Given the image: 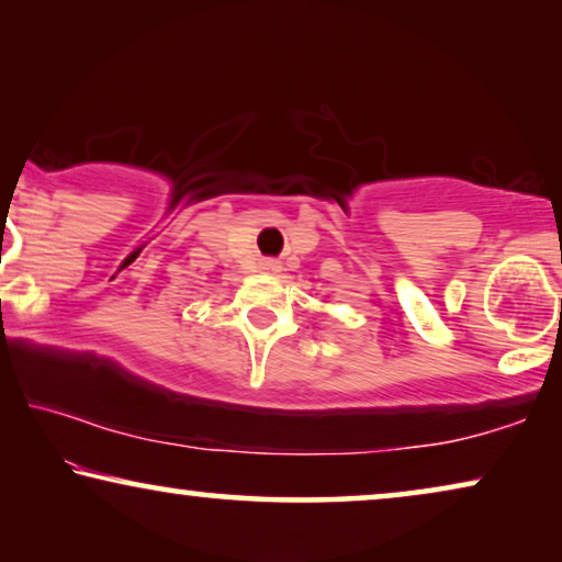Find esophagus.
I'll return each mask as SVG.
<instances>
[{"label":"esophagus","instance_id":"34e87169","mask_svg":"<svg viewBox=\"0 0 562 562\" xmlns=\"http://www.w3.org/2000/svg\"><path fill=\"white\" fill-rule=\"evenodd\" d=\"M260 271H263V273H279L281 263H279V260H273V258H266V260H260Z\"/></svg>","mask_w":562,"mask_h":562}]
</instances>
